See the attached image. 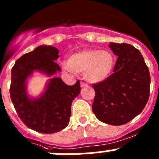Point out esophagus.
Masks as SVG:
<instances>
[{
	"mask_svg": "<svg viewBox=\"0 0 159 159\" xmlns=\"http://www.w3.org/2000/svg\"><path fill=\"white\" fill-rule=\"evenodd\" d=\"M80 86H81L82 88L86 87V86H87V84H86V83H83V82H81V83H80Z\"/></svg>",
	"mask_w": 159,
	"mask_h": 159,
	"instance_id": "34e87169",
	"label": "esophagus"
}]
</instances>
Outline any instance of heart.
<instances>
[{
  "label": "heart",
  "mask_w": 159,
  "mask_h": 159,
  "mask_svg": "<svg viewBox=\"0 0 159 159\" xmlns=\"http://www.w3.org/2000/svg\"><path fill=\"white\" fill-rule=\"evenodd\" d=\"M115 59L107 50L83 49L72 55L63 68L70 73H83L90 83H99L107 79L114 70Z\"/></svg>",
  "instance_id": "heart-1"
}]
</instances>
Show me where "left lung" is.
<instances>
[{"label": "left lung", "mask_w": 159, "mask_h": 159, "mask_svg": "<svg viewBox=\"0 0 159 159\" xmlns=\"http://www.w3.org/2000/svg\"><path fill=\"white\" fill-rule=\"evenodd\" d=\"M117 56L114 73L93 85V112L100 121L111 125H125L140 114L148 100L151 78L139 50L126 43L110 42Z\"/></svg>", "instance_id": "left-lung-1"}]
</instances>
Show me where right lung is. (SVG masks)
I'll return each mask as SVG.
<instances>
[{"label":"right lung","instance_id":"right-lung-1","mask_svg":"<svg viewBox=\"0 0 159 159\" xmlns=\"http://www.w3.org/2000/svg\"><path fill=\"white\" fill-rule=\"evenodd\" d=\"M59 58L56 47L42 45L23 55L11 70L10 95L16 112L30 129L42 134L59 132L68 126L71 104L80 93L78 80L73 86L59 77H52L60 67L55 61ZM48 76L44 91L39 97L29 96L27 80L34 72Z\"/></svg>","mask_w":159,"mask_h":159}]
</instances>
